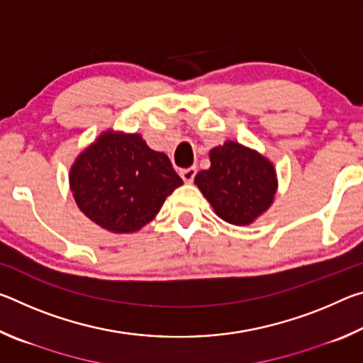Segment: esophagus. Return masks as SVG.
Returning <instances> with one entry per match:
<instances>
[{
	"label": "esophagus",
	"mask_w": 363,
	"mask_h": 363,
	"mask_svg": "<svg viewBox=\"0 0 363 363\" xmlns=\"http://www.w3.org/2000/svg\"><path fill=\"white\" fill-rule=\"evenodd\" d=\"M179 174H181V177H182V181L184 182H192L194 181V177H195V174H196V168H186V169H181L179 171Z\"/></svg>",
	"instance_id": "obj_1"
}]
</instances>
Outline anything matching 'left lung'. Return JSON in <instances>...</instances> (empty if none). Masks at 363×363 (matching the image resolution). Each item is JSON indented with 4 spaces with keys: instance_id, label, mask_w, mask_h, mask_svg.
<instances>
[{
    "instance_id": "left-lung-1",
    "label": "left lung",
    "mask_w": 363,
    "mask_h": 363,
    "mask_svg": "<svg viewBox=\"0 0 363 363\" xmlns=\"http://www.w3.org/2000/svg\"><path fill=\"white\" fill-rule=\"evenodd\" d=\"M210 162V168L195 176V184L225 223L248 225L272 205L277 174L261 153L227 140L211 149Z\"/></svg>"
}]
</instances>
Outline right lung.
I'll list each match as a JSON object with an SVG mask.
<instances>
[{"mask_svg":"<svg viewBox=\"0 0 363 363\" xmlns=\"http://www.w3.org/2000/svg\"><path fill=\"white\" fill-rule=\"evenodd\" d=\"M77 205L93 223L113 233L139 230L157 216L182 179L162 152L140 134L106 131L77 157L70 169Z\"/></svg>","mask_w":363,"mask_h":363,"instance_id":"obj_1","label":"right lung"}]
</instances>
